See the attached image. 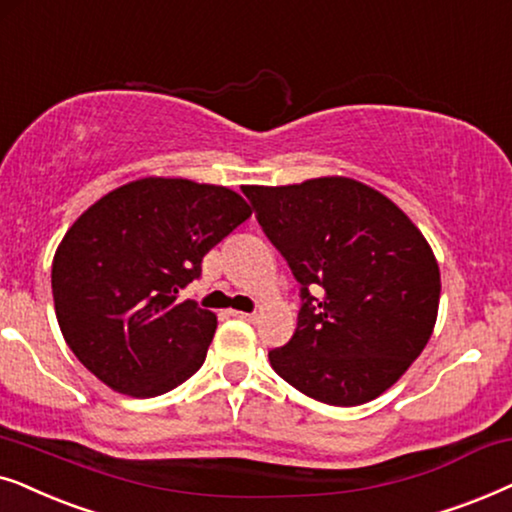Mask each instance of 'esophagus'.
I'll list each match as a JSON object with an SVG mask.
<instances>
[{
    "label": "esophagus",
    "instance_id": "esophagus-1",
    "mask_svg": "<svg viewBox=\"0 0 512 512\" xmlns=\"http://www.w3.org/2000/svg\"><path fill=\"white\" fill-rule=\"evenodd\" d=\"M231 316H236V318H241V320H255L257 318L255 313H245V311H231Z\"/></svg>",
    "mask_w": 512,
    "mask_h": 512
}]
</instances>
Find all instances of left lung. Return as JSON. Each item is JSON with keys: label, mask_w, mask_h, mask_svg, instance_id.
Instances as JSON below:
<instances>
[{"label": "left lung", "mask_w": 512, "mask_h": 512, "mask_svg": "<svg viewBox=\"0 0 512 512\" xmlns=\"http://www.w3.org/2000/svg\"><path fill=\"white\" fill-rule=\"evenodd\" d=\"M243 194L302 283L297 330L269 353L271 367L318 403L379 398L438 320L440 269L424 234L388 196L342 175Z\"/></svg>", "instance_id": "obj_1"}]
</instances>
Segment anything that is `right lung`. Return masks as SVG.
I'll use <instances>...</instances> for the list:
<instances>
[{
	"label": "right lung",
	"instance_id": "right-lung-1",
	"mask_svg": "<svg viewBox=\"0 0 512 512\" xmlns=\"http://www.w3.org/2000/svg\"><path fill=\"white\" fill-rule=\"evenodd\" d=\"M250 213L234 189L182 177H140L84 210L51 269L60 332L79 363L131 398L192 377L217 316L177 295Z\"/></svg>",
	"mask_w": 512,
	"mask_h": 512
}]
</instances>
